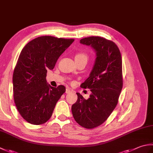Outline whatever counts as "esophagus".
Listing matches in <instances>:
<instances>
[{
    "mask_svg": "<svg viewBox=\"0 0 153 153\" xmlns=\"http://www.w3.org/2000/svg\"><path fill=\"white\" fill-rule=\"evenodd\" d=\"M71 91H71L70 89H69V88H67L66 89V93H71Z\"/></svg>",
    "mask_w": 153,
    "mask_h": 153,
    "instance_id": "obj_1",
    "label": "esophagus"
}]
</instances>
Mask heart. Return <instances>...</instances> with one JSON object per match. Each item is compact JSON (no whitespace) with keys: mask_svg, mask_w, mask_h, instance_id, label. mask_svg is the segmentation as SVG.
Returning <instances> with one entry per match:
<instances>
[{"mask_svg":"<svg viewBox=\"0 0 153 153\" xmlns=\"http://www.w3.org/2000/svg\"><path fill=\"white\" fill-rule=\"evenodd\" d=\"M82 60H87V54L83 53H78L76 54L75 56V60L76 61H79Z\"/></svg>","mask_w":153,"mask_h":153,"instance_id":"obj_1","label":"heart"}]
</instances>
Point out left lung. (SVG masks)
<instances>
[{
  "label": "left lung",
  "instance_id": "left-lung-1",
  "mask_svg": "<svg viewBox=\"0 0 153 153\" xmlns=\"http://www.w3.org/2000/svg\"><path fill=\"white\" fill-rule=\"evenodd\" d=\"M80 43L91 46L96 52L89 77L81 85L92 93L85 99L77 93V100L71 106V112L81 126L93 129L105 122L118 104L123 86L122 60L118 46L105 38L85 37Z\"/></svg>",
  "mask_w": 153,
  "mask_h": 153
}]
</instances>
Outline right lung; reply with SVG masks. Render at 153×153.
<instances>
[{"instance_id":"1","label":"right lung","mask_w":153,"mask_h":153,"mask_svg":"<svg viewBox=\"0 0 153 153\" xmlns=\"http://www.w3.org/2000/svg\"><path fill=\"white\" fill-rule=\"evenodd\" d=\"M73 39L41 36L30 41L19 54L13 74L14 99L19 113L33 125L47 122L58 100L66 91L64 85H48L47 70L56 62Z\"/></svg>"}]
</instances>
